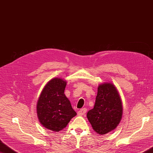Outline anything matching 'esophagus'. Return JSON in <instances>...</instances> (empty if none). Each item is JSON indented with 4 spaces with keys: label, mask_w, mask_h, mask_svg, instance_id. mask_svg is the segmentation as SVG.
Returning a JSON list of instances; mask_svg holds the SVG:
<instances>
[{
    "label": "esophagus",
    "mask_w": 153,
    "mask_h": 153,
    "mask_svg": "<svg viewBox=\"0 0 153 153\" xmlns=\"http://www.w3.org/2000/svg\"><path fill=\"white\" fill-rule=\"evenodd\" d=\"M86 111L87 110L86 108L80 109V110L78 111V115H79V116H84V115H85V114L86 113Z\"/></svg>",
    "instance_id": "34e87169"
}]
</instances>
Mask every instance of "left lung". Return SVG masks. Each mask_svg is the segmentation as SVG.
Segmentation results:
<instances>
[{"instance_id": "1", "label": "left lung", "mask_w": 153, "mask_h": 153, "mask_svg": "<svg viewBox=\"0 0 153 153\" xmlns=\"http://www.w3.org/2000/svg\"><path fill=\"white\" fill-rule=\"evenodd\" d=\"M122 114V103L116 87L110 82L100 85L94 108L86 115L93 129L101 135L110 132L120 123Z\"/></svg>"}]
</instances>
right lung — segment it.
Masks as SVG:
<instances>
[{
    "instance_id": "add662e5",
    "label": "right lung",
    "mask_w": 153,
    "mask_h": 153,
    "mask_svg": "<svg viewBox=\"0 0 153 153\" xmlns=\"http://www.w3.org/2000/svg\"><path fill=\"white\" fill-rule=\"evenodd\" d=\"M67 82L54 78L47 83L37 103L39 122L46 129L58 132L63 130L76 115L64 94Z\"/></svg>"
}]
</instances>
